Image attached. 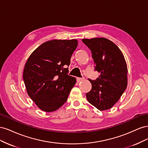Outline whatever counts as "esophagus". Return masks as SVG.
Returning a JSON list of instances; mask_svg holds the SVG:
<instances>
[{"label": "esophagus", "mask_w": 148, "mask_h": 148, "mask_svg": "<svg viewBox=\"0 0 148 148\" xmlns=\"http://www.w3.org/2000/svg\"><path fill=\"white\" fill-rule=\"evenodd\" d=\"M84 78H77V82H82V81H83V80H84Z\"/></svg>", "instance_id": "obj_1"}]
</instances>
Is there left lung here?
I'll list each match as a JSON object with an SVG mask.
<instances>
[{"instance_id": "left-lung-1", "label": "left lung", "mask_w": 148, "mask_h": 148, "mask_svg": "<svg viewBox=\"0 0 148 148\" xmlns=\"http://www.w3.org/2000/svg\"><path fill=\"white\" fill-rule=\"evenodd\" d=\"M91 51L95 70L100 73L86 93L88 102L99 110H108L119 100L127 87V65L120 49L104 38L83 39Z\"/></svg>"}]
</instances>
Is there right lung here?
<instances>
[{
    "label": "right lung",
    "mask_w": 148,
    "mask_h": 148,
    "mask_svg": "<svg viewBox=\"0 0 148 148\" xmlns=\"http://www.w3.org/2000/svg\"><path fill=\"white\" fill-rule=\"evenodd\" d=\"M77 39L44 42L26 61L23 78L28 96L39 108L51 112L64 104L77 79L67 74Z\"/></svg>",
    "instance_id": "add662e5"
}]
</instances>
